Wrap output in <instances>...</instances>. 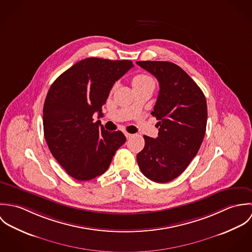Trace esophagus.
I'll return each mask as SVG.
<instances>
[{
	"instance_id": "34e87169",
	"label": "esophagus",
	"mask_w": 252,
	"mask_h": 252,
	"mask_svg": "<svg viewBox=\"0 0 252 252\" xmlns=\"http://www.w3.org/2000/svg\"><path fill=\"white\" fill-rule=\"evenodd\" d=\"M124 135H125V137H126L127 139H130V138L132 137V134H130V133H127V132H124Z\"/></svg>"
}]
</instances>
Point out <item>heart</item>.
<instances>
[{"label":"heart","instance_id":"b5f03b06","mask_svg":"<svg viewBox=\"0 0 252 252\" xmlns=\"http://www.w3.org/2000/svg\"><path fill=\"white\" fill-rule=\"evenodd\" d=\"M151 80H152V78L146 74H138L133 78V86L140 85V84H143V83H145L147 81H151Z\"/></svg>","mask_w":252,"mask_h":252}]
</instances>
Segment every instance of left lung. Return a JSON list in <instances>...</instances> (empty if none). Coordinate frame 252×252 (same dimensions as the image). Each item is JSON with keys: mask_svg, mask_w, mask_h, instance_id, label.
Masks as SVG:
<instances>
[{"mask_svg": "<svg viewBox=\"0 0 252 252\" xmlns=\"http://www.w3.org/2000/svg\"><path fill=\"white\" fill-rule=\"evenodd\" d=\"M137 64L159 81V94L151 112L158 120L156 139L144 136L137 161L144 176L165 183L181 175L196 156L205 137L208 108L196 82L178 65L167 61Z\"/></svg>", "mask_w": 252, "mask_h": 252, "instance_id": "left-lung-1", "label": "left lung"}]
</instances>
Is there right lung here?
Returning <instances> with one entry per match:
<instances>
[{
	"mask_svg": "<svg viewBox=\"0 0 252 252\" xmlns=\"http://www.w3.org/2000/svg\"><path fill=\"white\" fill-rule=\"evenodd\" d=\"M130 60L86 58L63 72L50 86L43 106V132L48 148L75 180L103 175L116 150L126 142L121 131L108 132L94 122L103 115L110 89L131 68Z\"/></svg>",
	"mask_w": 252,
	"mask_h": 252,
	"instance_id": "add662e5",
	"label": "right lung"
}]
</instances>
